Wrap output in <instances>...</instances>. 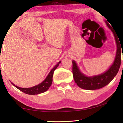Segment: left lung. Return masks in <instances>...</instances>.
I'll use <instances>...</instances> for the list:
<instances>
[{
	"label": "left lung",
	"mask_w": 123,
	"mask_h": 123,
	"mask_svg": "<svg viewBox=\"0 0 123 123\" xmlns=\"http://www.w3.org/2000/svg\"><path fill=\"white\" fill-rule=\"evenodd\" d=\"M106 25L113 32L115 40L117 49L113 63L105 72L101 74L88 76L81 71L74 60L72 61V73L75 82L80 88L86 90H96L107 85L118 72L121 63V44L116 33L113 30L107 20Z\"/></svg>",
	"instance_id": "obj_1"
}]
</instances>
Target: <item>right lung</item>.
I'll use <instances>...</instances> for the list:
<instances>
[{
	"label": "right lung",
	"instance_id": "obj_1",
	"mask_svg": "<svg viewBox=\"0 0 123 123\" xmlns=\"http://www.w3.org/2000/svg\"><path fill=\"white\" fill-rule=\"evenodd\" d=\"M61 61H59L58 63H57L55 66L52 69L51 71L49 72L48 75H47L46 78L44 79L42 82L41 83H39V84L36 85L35 86H33L32 87L30 88H21L19 87H18V86H16L14 85L12 82H10L12 83V84L15 86L16 88H17L18 89H19L22 92H24L28 95H38V94H40L42 93H43L45 92L47 90H48L49 88L50 87L52 83V78H53V73L54 70H55L57 67L59 66V64L61 63Z\"/></svg>",
	"mask_w": 123,
	"mask_h": 123
}]
</instances>
